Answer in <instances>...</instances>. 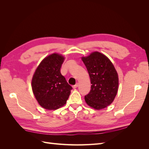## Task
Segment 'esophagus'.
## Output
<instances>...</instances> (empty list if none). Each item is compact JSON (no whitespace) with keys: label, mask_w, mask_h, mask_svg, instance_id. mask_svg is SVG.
I'll return each mask as SVG.
<instances>
[{"label":"esophagus","mask_w":149,"mask_h":149,"mask_svg":"<svg viewBox=\"0 0 149 149\" xmlns=\"http://www.w3.org/2000/svg\"><path fill=\"white\" fill-rule=\"evenodd\" d=\"M78 85H79V84H78V83H76L75 85H74V86H73V88L74 89H75V88H78Z\"/></svg>","instance_id":"obj_1"}]
</instances>
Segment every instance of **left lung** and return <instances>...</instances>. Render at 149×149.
<instances>
[{"instance_id":"1","label":"left lung","mask_w":149,"mask_h":149,"mask_svg":"<svg viewBox=\"0 0 149 149\" xmlns=\"http://www.w3.org/2000/svg\"><path fill=\"white\" fill-rule=\"evenodd\" d=\"M81 60L91 80V91L84 96L87 104L96 110L104 109L114 101L119 88V76L114 66L105 55L94 52Z\"/></svg>"}]
</instances>
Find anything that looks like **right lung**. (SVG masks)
I'll return each mask as SVG.
<instances>
[{"mask_svg":"<svg viewBox=\"0 0 149 149\" xmlns=\"http://www.w3.org/2000/svg\"><path fill=\"white\" fill-rule=\"evenodd\" d=\"M65 57L54 53L40 63L31 79V89L38 103L47 110H56L66 103L72 87L60 73Z\"/></svg>","mask_w":149,"mask_h":149,"instance_id":"1","label":"right lung"}]
</instances>
